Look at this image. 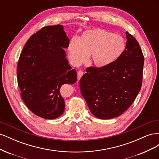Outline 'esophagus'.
Here are the masks:
<instances>
[{
  "instance_id": "obj_1",
  "label": "esophagus",
  "mask_w": 159,
  "mask_h": 159,
  "mask_svg": "<svg viewBox=\"0 0 159 159\" xmlns=\"http://www.w3.org/2000/svg\"><path fill=\"white\" fill-rule=\"evenodd\" d=\"M84 75V71H81V70H80L78 72V81H79L81 79V77L83 76Z\"/></svg>"
}]
</instances>
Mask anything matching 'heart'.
I'll list each match as a JSON object with an SVG mask.
<instances>
[{
  "instance_id": "b5f03b06",
  "label": "heart",
  "mask_w": 159,
  "mask_h": 159,
  "mask_svg": "<svg viewBox=\"0 0 159 159\" xmlns=\"http://www.w3.org/2000/svg\"><path fill=\"white\" fill-rule=\"evenodd\" d=\"M126 42L119 34L95 28L84 31L69 42L68 50L72 64L79 65L87 60L96 68H104L113 64L123 54Z\"/></svg>"
}]
</instances>
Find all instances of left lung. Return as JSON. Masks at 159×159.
<instances>
[{
	"label": "left lung",
	"mask_w": 159,
	"mask_h": 159,
	"mask_svg": "<svg viewBox=\"0 0 159 159\" xmlns=\"http://www.w3.org/2000/svg\"><path fill=\"white\" fill-rule=\"evenodd\" d=\"M126 36V48L118 60L104 68H88L80 81L90 111L100 119L122 115L141 88L144 56L135 38L127 32Z\"/></svg>",
	"instance_id": "obj_1"
}]
</instances>
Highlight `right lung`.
<instances>
[{"label":"right lung","instance_id":"1","mask_svg":"<svg viewBox=\"0 0 159 159\" xmlns=\"http://www.w3.org/2000/svg\"><path fill=\"white\" fill-rule=\"evenodd\" d=\"M69 42L64 26L57 25L42 28L23 48L17 66L18 85L23 102L38 117L53 119L64 111L60 88L77 81L64 50Z\"/></svg>","mask_w":159,"mask_h":159}]
</instances>
